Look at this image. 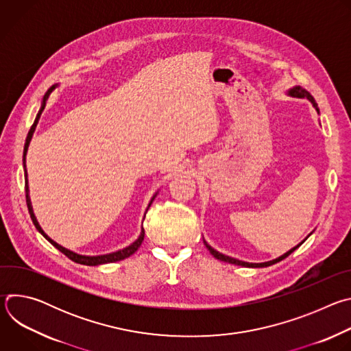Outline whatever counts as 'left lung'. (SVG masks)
Segmentation results:
<instances>
[{"label": "left lung", "instance_id": "obj_1", "mask_svg": "<svg viewBox=\"0 0 351 351\" xmlns=\"http://www.w3.org/2000/svg\"><path fill=\"white\" fill-rule=\"evenodd\" d=\"M287 95H290V97H295V98H307L308 101L313 104V107L315 108V111L319 114V108H318V104L315 103V99H314V97L306 90V88H303V87H300V86H293L291 88H289L287 90ZM313 234V232L302 241V243H298L295 247H293V248H290L287 253H285L283 256H280V257H278V258H275V260H271V261H267V263H245V261H240V260H236V258H233V257H229V256H225V254H222V253H219V252H217L215 248H213L206 240H204V244H206V247L208 248V252L217 258V260H219V261H225V263H229V264H234V265H241V267H247V268H264V267H269V265H274V264H276V263H279V261H282V260H285L286 257H289L295 248H298L300 245H302L310 236Z\"/></svg>", "mask_w": 351, "mask_h": 351}]
</instances>
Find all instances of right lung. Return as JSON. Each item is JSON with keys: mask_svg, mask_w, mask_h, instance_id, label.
<instances>
[{"mask_svg": "<svg viewBox=\"0 0 351 351\" xmlns=\"http://www.w3.org/2000/svg\"><path fill=\"white\" fill-rule=\"evenodd\" d=\"M58 84H54V86H51L49 87L48 90H47V93L44 94V97H43V99H41V107H40V110H38V112H37V115H36V119H34V122H33V125H32V128H30V130H29V133H27V137H26V141H25V148H23V168H25V189H26V203H27V208H29V213H30V218H32V221H33V223H34V226H36V229L49 241L56 248H58L61 253H64L69 260H72V261H75V263H77V264H82V265H90V267H95V265H103V264H111V263H117V261H121V260H125V258H128V257H130L132 254H134L136 252H137V248L141 245V243H143V240H144V229L141 228V232H140V236L130 244V245H128V247H125V248H122V250H118V252H114V253H110V254H103V256H82V254H77V253H73V252H71V250H68V248H65V247H62L61 244H58L57 241H54L51 237H48L45 233H44V230L41 229V226L38 225V222H37V219H36V215H34V213H33V207H32V203H30V195H29V180H27V171H26V154H27V148H29V144H30V140H32V137H33V133H34V130H36V126H37V123H38V119H40V117H41V112H43V110H44V107H45V103H47V99H48V97H49V94H51L53 91H54V88L57 87ZM157 194H158V191L153 195V198L149 199V203H148V207H147V210L149 208V206H152V203L154 202V198L157 197ZM147 210H145V213H147ZM144 217H145V214H144Z\"/></svg>", "mask_w": 351, "mask_h": 351, "instance_id": "right-lung-1", "label": "right lung"}]
</instances>
